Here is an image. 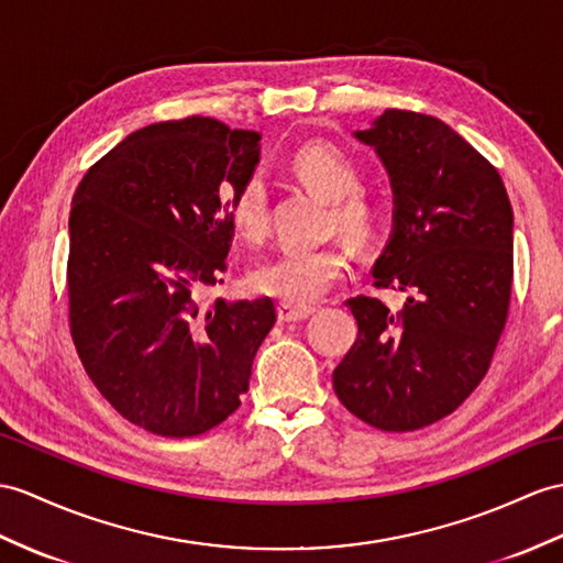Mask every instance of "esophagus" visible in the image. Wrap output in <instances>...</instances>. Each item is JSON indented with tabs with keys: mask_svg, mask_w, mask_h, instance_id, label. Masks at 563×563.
<instances>
[{
	"mask_svg": "<svg viewBox=\"0 0 563 563\" xmlns=\"http://www.w3.org/2000/svg\"><path fill=\"white\" fill-rule=\"evenodd\" d=\"M277 312H279V320L282 322H300V320L310 318V314L314 312V308L312 306H300V303H289V300H282Z\"/></svg>",
	"mask_w": 563,
	"mask_h": 563,
	"instance_id": "esophagus-1",
	"label": "esophagus"
}]
</instances>
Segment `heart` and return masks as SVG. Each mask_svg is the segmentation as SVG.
Instances as JSON below:
<instances>
[{
    "label": "heart",
    "mask_w": 563,
    "mask_h": 563,
    "mask_svg": "<svg viewBox=\"0 0 563 563\" xmlns=\"http://www.w3.org/2000/svg\"><path fill=\"white\" fill-rule=\"evenodd\" d=\"M294 172L314 194L334 202L339 227L355 241L373 236L375 205L358 194L361 174L339 147L312 143L294 155ZM231 224L243 239L257 241L267 231V186L260 174L245 176L234 188L224 190ZM349 269L344 245H294L251 272L253 289L277 296L289 303H308L324 296Z\"/></svg>",
    "instance_id": "obj_1"
}]
</instances>
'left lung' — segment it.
<instances>
[{
  "instance_id": "left-lung-1",
  "label": "left lung",
  "mask_w": 563,
  "mask_h": 563,
  "mask_svg": "<svg viewBox=\"0 0 563 563\" xmlns=\"http://www.w3.org/2000/svg\"><path fill=\"white\" fill-rule=\"evenodd\" d=\"M355 139L373 145L394 190L377 289L401 310L349 298L358 336L334 369L339 401L385 432L428 428L485 377L509 314L514 210L499 172L444 121L387 109Z\"/></svg>"
}]
</instances>
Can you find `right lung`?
Listing matches in <instances>:
<instances>
[{"label":"right lung","mask_w":563,"mask_h":563,"mask_svg":"<svg viewBox=\"0 0 563 563\" xmlns=\"http://www.w3.org/2000/svg\"><path fill=\"white\" fill-rule=\"evenodd\" d=\"M257 162L260 133L188 117L131 133L76 188L66 289L78 358L153 434L196 437L234 413L277 322L267 296L202 303L234 239L224 190Z\"/></svg>","instance_id":"1"}]
</instances>
